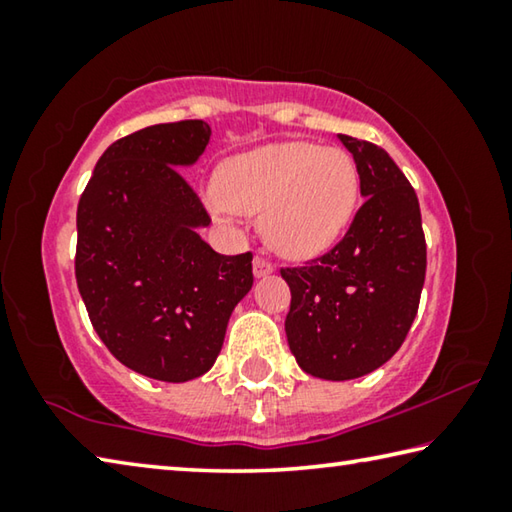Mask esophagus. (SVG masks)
Returning <instances> with one entry per match:
<instances>
[{
  "mask_svg": "<svg viewBox=\"0 0 512 512\" xmlns=\"http://www.w3.org/2000/svg\"><path fill=\"white\" fill-rule=\"evenodd\" d=\"M253 273H255V277H266V275H271V273H273V264L268 262V259H264V257H255V262H253Z\"/></svg>",
  "mask_w": 512,
  "mask_h": 512,
  "instance_id": "obj_1",
  "label": "esophagus"
}]
</instances>
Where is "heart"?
<instances>
[{"instance_id":"1","label":"heart","mask_w":512,"mask_h":512,"mask_svg":"<svg viewBox=\"0 0 512 512\" xmlns=\"http://www.w3.org/2000/svg\"><path fill=\"white\" fill-rule=\"evenodd\" d=\"M219 216L262 214L266 244L289 259L332 248L357 212L359 169L348 153L311 142H275L232 155L214 178Z\"/></svg>"}]
</instances>
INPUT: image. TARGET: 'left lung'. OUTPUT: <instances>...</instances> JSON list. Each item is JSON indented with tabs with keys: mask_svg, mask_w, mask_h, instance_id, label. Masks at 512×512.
<instances>
[{
	"mask_svg": "<svg viewBox=\"0 0 512 512\" xmlns=\"http://www.w3.org/2000/svg\"><path fill=\"white\" fill-rule=\"evenodd\" d=\"M366 203L327 255L282 268L291 289L289 348L311 377L345 381L393 357L418 314L427 271L418 196L384 149L339 135Z\"/></svg>",
	"mask_w": 512,
	"mask_h": 512,
	"instance_id": "left-lung-1",
	"label": "left lung"
}]
</instances>
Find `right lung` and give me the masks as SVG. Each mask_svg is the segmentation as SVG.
Segmentation results:
<instances>
[{
    "label": "right lung",
    "instance_id": "obj_1",
    "mask_svg": "<svg viewBox=\"0 0 512 512\" xmlns=\"http://www.w3.org/2000/svg\"><path fill=\"white\" fill-rule=\"evenodd\" d=\"M212 128L155 124L110 144L76 212V284L112 357L144 377L205 375L232 311L253 287V255H219L180 169L194 167Z\"/></svg>",
    "mask_w": 512,
    "mask_h": 512
}]
</instances>
